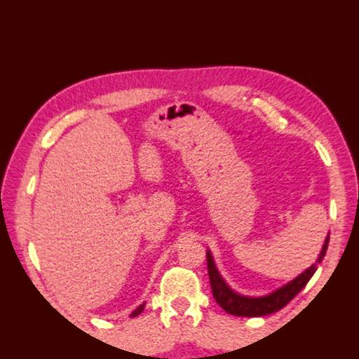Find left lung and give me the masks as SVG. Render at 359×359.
I'll use <instances>...</instances> for the list:
<instances>
[{
    "instance_id": "8db88e82",
    "label": "left lung",
    "mask_w": 359,
    "mask_h": 359,
    "mask_svg": "<svg viewBox=\"0 0 359 359\" xmlns=\"http://www.w3.org/2000/svg\"><path fill=\"white\" fill-rule=\"evenodd\" d=\"M328 241H330V235H327L318 259H316V263L311 264L310 268L305 269L296 278H292L291 282L280 286L278 290L272 291L271 294H266V296H258V297L244 296V294H240L235 290H231L226 280L222 278L219 271H217L212 252L207 250L208 277H210V285H212L215 300L224 311H227L229 314H233V316H240V318H259V316H268L282 310V308L290 304V302L296 297L302 290H304L305 285L310 282V278L314 276L316 269H318V264L325 257Z\"/></svg>"
}]
</instances>
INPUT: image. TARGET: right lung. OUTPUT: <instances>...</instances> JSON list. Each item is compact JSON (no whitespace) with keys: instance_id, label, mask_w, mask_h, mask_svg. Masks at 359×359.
<instances>
[{"instance_id":"add662e5","label":"right lung","mask_w":359,"mask_h":359,"mask_svg":"<svg viewBox=\"0 0 359 359\" xmlns=\"http://www.w3.org/2000/svg\"><path fill=\"white\" fill-rule=\"evenodd\" d=\"M144 310V304H142V305H140L138 308H137V310H133L132 311V314H130V318H135V316H138L140 313H142Z\"/></svg>"}]
</instances>
